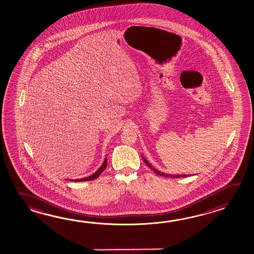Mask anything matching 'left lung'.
Listing matches in <instances>:
<instances>
[{
  "label": "left lung",
  "instance_id": "obj_1",
  "mask_svg": "<svg viewBox=\"0 0 254 254\" xmlns=\"http://www.w3.org/2000/svg\"><path fill=\"white\" fill-rule=\"evenodd\" d=\"M143 160L145 163V165H147V166L152 169L153 171L155 172V174L157 175V176H165V177H171V178H179V177H186V176H190V175H168V174H164V173H162V172L159 171V170H156L155 167H153V166H151L150 164L148 163V161L145 159V157L143 156Z\"/></svg>",
  "mask_w": 254,
  "mask_h": 254
}]
</instances>
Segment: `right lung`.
I'll list each match as a JSON object with an SVG mask.
<instances>
[{
    "label": "right lung",
    "instance_id": "right-lung-1",
    "mask_svg": "<svg viewBox=\"0 0 254 254\" xmlns=\"http://www.w3.org/2000/svg\"><path fill=\"white\" fill-rule=\"evenodd\" d=\"M107 165H108V160H107V156H106V158H105V160H104L102 166H100V167L99 168V170H98V171H96V173H94L93 175H91L90 176H88V177H85V178H81V179H77V180H70V181L84 182L91 181V180H94V179L98 178V177L100 176V174H101V173H102V172H103L104 170L106 169Z\"/></svg>",
    "mask_w": 254,
    "mask_h": 254
}]
</instances>
